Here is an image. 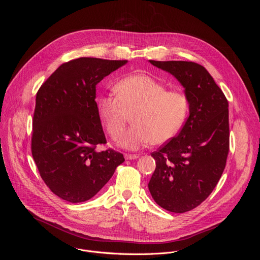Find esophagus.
<instances>
[{
    "instance_id": "34e87169",
    "label": "esophagus",
    "mask_w": 260,
    "mask_h": 260,
    "mask_svg": "<svg viewBox=\"0 0 260 260\" xmlns=\"http://www.w3.org/2000/svg\"><path fill=\"white\" fill-rule=\"evenodd\" d=\"M139 157V154H124V158L127 160H132V159H137Z\"/></svg>"
}]
</instances>
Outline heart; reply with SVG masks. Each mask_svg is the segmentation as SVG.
<instances>
[{
	"label": "heart",
	"instance_id": "obj_1",
	"mask_svg": "<svg viewBox=\"0 0 260 260\" xmlns=\"http://www.w3.org/2000/svg\"><path fill=\"white\" fill-rule=\"evenodd\" d=\"M114 90L116 94L105 93L96 99L98 115L110 137L117 140L133 113L134 124L119 140L125 149L165 144L178 134L187 118V95L179 89H167L148 75L124 77L115 84Z\"/></svg>",
	"mask_w": 260,
	"mask_h": 260
}]
</instances>
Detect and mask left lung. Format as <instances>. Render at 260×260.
<instances>
[{
    "instance_id": "left-lung-1",
    "label": "left lung",
    "mask_w": 260,
    "mask_h": 260,
    "mask_svg": "<svg viewBox=\"0 0 260 260\" xmlns=\"http://www.w3.org/2000/svg\"><path fill=\"white\" fill-rule=\"evenodd\" d=\"M184 87L189 116L179 134L151 156L156 168L148 188L161 208L184 213L213 191L230 150L229 102L209 72L192 61L149 60Z\"/></svg>"
}]
</instances>
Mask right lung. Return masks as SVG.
Here are the masks:
<instances>
[{"label":"right lung","mask_w":260,"mask_h":260,"mask_svg":"<svg viewBox=\"0 0 260 260\" xmlns=\"http://www.w3.org/2000/svg\"><path fill=\"white\" fill-rule=\"evenodd\" d=\"M127 60L80 57L59 66L41 85L32 118L31 155L49 189L70 203L94 197L124 161L113 149L98 151L106 137L95 86Z\"/></svg>","instance_id":"right-lung-1"}]
</instances>
